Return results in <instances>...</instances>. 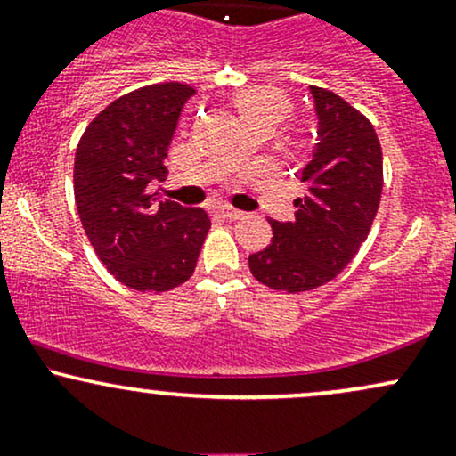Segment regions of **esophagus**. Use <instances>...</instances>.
<instances>
[{
    "label": "esophagus",
    "instance_id": "34e87169",
    "mask_svg": "<svg viewBox=\"0 0 456 456\" xmlns=\"http://www.w3.org/2000/svg\"><path fill=\"white\" fill-rule=\"evenodd\" d=\"M216 214L223 221H238V218L244 216V212L235 210V208H221V210H216Z\"/></svg>",
    "mask_w": 456,
    "mask_h": 456
}]
</instances>
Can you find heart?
I'll use <instances>...</instances> for the list:
<instances>
[{
    "label": "heart",
    "mask_w": 456,
    "mask_h": 456,
    "mask_svg": "<svg viewBox=\"0 0 456 456\" xmlns=\"http://www.w3.org/2000/svg\"><path fill=\"white\" fill-rule=\"evenodd\" d=\"M233 101L246 124L268 122L270 126H274L289 113V98L276 87H246V90L235 94Z\"/></svg>",
    "instance_id": "1"
}]
</instances>
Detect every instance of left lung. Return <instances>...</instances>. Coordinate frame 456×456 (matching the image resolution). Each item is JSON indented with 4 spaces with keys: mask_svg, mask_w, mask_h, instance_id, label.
Masks as SVG:
<instances>
[{
    "mask_svg": "<svg viewBox=\"0 0 456 456\" xmlns=\"http://www.w3.org/2000/svg\"><path fill=\"white\" fill-rule=\"evenodd\" d=\"M319 143L302 169L306 195L296 221L272 224V244L250 255L248 268L265 287L287 294L326 285L358 255L375 221L384 165L369 118L323 87L311 86Z\"/></svg>",
    "mask_w": 456,
    "mask_h": 456,
    "instance_id": "8db88e82",
    "label": "left lung"
}]
</instances>
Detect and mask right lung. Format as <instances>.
Wrapping results in <instances>:
<instances>
[{
	"mask_svg": "<svg viewBox=\"0 0 456 456\" xmlns=\"http://www.w3.org/2000/svg\"><path fill=\"white\" fill-rule=\"evenodd\" d=\"M186 83H156L124 94L86 128L75 154L78 218L98 259L137 291H169L192 276L212 223L201 208L156 203L150 184L167 174V150Z\"/></svg>",
	"mask_w": 456,
	"mask_h": 456,
	"instance_id": "right-lung-1",
	"label": "right lung"
}]
</instances>
